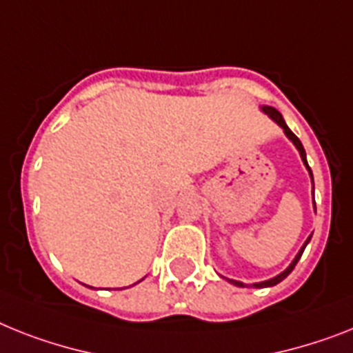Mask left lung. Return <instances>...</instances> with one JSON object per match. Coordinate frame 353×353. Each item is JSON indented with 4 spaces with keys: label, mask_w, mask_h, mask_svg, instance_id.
I'll return each instance as SVG.
<instances>
[{
    "label": "left lung",
    "mask_w": 353,
    "mask_h": 353,
    "mask_svg": "<svg viewBox=\"0 0 353 353\" xmlns=\"http://www.w3.org/2000/svg\"><path fill=\"white\" fill-rule=\"evenodd\" d=\"M260 110H261V112L265 113V115H269V117L272 119V121H274L276 124H278V126L281 128V130H283V133H285V135H287V139H288V141H290V142H292L294 145H296V150L299 151V157H301L303 164H305V168H307L308 174H310V180H312V185H314V176H312V171H310V168H308V162H307V153H305V148H303L301 141H299L298 137L294 135L292 131H290V128L287 126V122L283 121V117H281V113H279L278 110H276V108H272V106H261ZM312 196H314V188H312ZM314 209H316V202H314ZM310 238H312V234L308 236V238H307V241H305V243H303V247H301V249H299V252H298V254H296V258H294V260H292V263L288 265V267H287V269L283 270V272H279L278 276H274V278L267 279V281H260V283H252V285H250V287H254V288L274 287V285H278L279 281H283V279L287 278V276L290 274V272H292V270H294V267H296V263H298V261H299V258H301L303 250H305V247L308 245V241H310ZM225 279H227V281H229V283L236 285V287H247L245 283H241V281H236V279H229V278H225Z\"/></svg>",
    "instance_id": "left-lung-1"
}]
</instances>
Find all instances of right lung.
I'll return each instance as SVG.
<instances>
[{"mask_svg": "<svg viewBox=\"0 0 353 353\" xmlns=\"http://www.w3.org/2000/svg\"><path fill=\"white\" fill-rule=\"evenodd\" d=\"M137 283H139V281H137ZM86 287H88V285H86ZM90 288H93V287H90Z\"/></svg>", "mask_w": 353, "mask_h": 353, "instance_id": "1", "label": "right lung"}]
</instances>
